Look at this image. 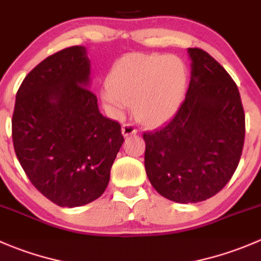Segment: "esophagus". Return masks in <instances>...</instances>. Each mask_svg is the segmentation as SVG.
Returning <instances> with one entry per match:
<instances>
[{"instance_id": "obj_1", "label": "esophagus", "mask_w": 261, "mask_h": 261, "mask_svg": "<svg viewBox=\"0 0 261 261\" xmlns=\"http://www.w3.org/2000/svg\"><path fill=\"white\" fill-rule=\"evenodd\" d=\"M138 134V128L133 125V123H123L122 125V135L125 136H130V135H136Z\"/></svg>"}]
</instances>
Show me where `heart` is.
<instances>
[{
  "mask_svg": "<svg viewBox=\"0 0 261 261\" xmlns=\"http://www.w3.org/2000/svg\"><path fill=\"white\" fill-rule=\"evenodd\" d=\"M187 82L188 69L175 55L130 54L114 65L102 98L112 114L134 105L139 121L159 125L179 109Z\"/></svg>",
  "mask_w": 261,
  "mask_h": 261,
  "instance_id": "b5f03b06",
  "label": "heart"
}]
</instances>
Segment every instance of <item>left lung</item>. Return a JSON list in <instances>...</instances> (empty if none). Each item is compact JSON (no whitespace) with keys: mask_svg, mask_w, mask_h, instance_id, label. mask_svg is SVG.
I'll return each mask as SVG.
<instances>
[{"mask_svg":"<svg viewBox=\"0 0 261 261\" xmlns=\"http://www.w3.org/2000/svg\"><path fill=\"white\" fill-rule=\"evenodd\" d=\"M186 98L163 127L144 133L145 170L159 194L197 203L221 191L235 173L245 140L239 88L208 53L189 48Z\"/></svg>","mask_w":261,"mask_h":261,"instance_id":"left-lung-1","label":"left lung"}]
</instances>
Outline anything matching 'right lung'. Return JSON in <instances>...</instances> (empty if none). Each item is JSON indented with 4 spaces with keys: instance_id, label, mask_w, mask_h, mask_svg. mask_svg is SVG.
I'll return each instance as SVG.
<instances>
[{
    "instance_id": "1",
    "label": "right lung",
    "mask_w": 261,
    "mask_h": 261,
    "mask_svg": "<svg viewBox=\"0 0 261 261\" xmlns=\"http://www.w3.org/2000/svg\"><path fill=\"white\" fill-rule=\"evenodd\" d=\"M89 72L86 49L70 46L39 63L16 93V156L33 186L60 207L102 196L123 143L120 123L99 112L87 88Z\"/></svg>"
}]
</instances>
